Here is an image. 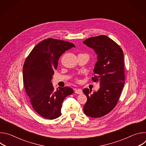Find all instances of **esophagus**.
<instances>
[{"mask_svg": "<svg viewBox=\"0 0 146 146\" xmlns=\"http://www.w3.org/2000/svg\"><path fill=\"white\" fill-rule=\"evenodd\" d=\"M75 91V93L76 94H81L82 93V91L81 90V89H80V88H78V89H75V90H74Z\"/></svg>", "mask_w": 146, "mask_h": 146, "instance_id": "esophagus-1", "label": "esophagus"}]
</instances>
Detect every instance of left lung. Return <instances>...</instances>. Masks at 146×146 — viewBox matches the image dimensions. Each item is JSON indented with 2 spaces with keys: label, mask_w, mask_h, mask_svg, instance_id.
Masks as SVG:
<instances>
[{
  "label": "left lung",
  "mask_w": 146,
  "mask_h": 146,
  "mask_svg": "<svg viewBox=\"0 0 146 146\" xmlns=\"http://www.w3.org/2000/svg\"><path fill=\"white\" fill-rule=\"evenodd\" d=\"M83 43L97 55L92 80L100 82V88L92 94L88 88L83 90L87 97L83 109L87 116L99 118L115 107L121 96L125 84L123 53L118 44L105 35L90 37Z\"/></svg>",
  "instance_id": "left-lung-1"
}]
</instances>
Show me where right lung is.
<instances>
[{
  "label": "right lung",
  "instance_id": "right-lung-1",
  "mask_svg": "<svg viewBox=\"0 0 146 146\" xmlns=\"http://www.w3.org/2000/svg\"><path fill=\"white\" fill-rule=\"evenodd\" d=\"M74 47L68 41L48 38L41 41L31 51L23 66V81L26 93L34 110L46 119L61 115L65 98L73 94L69 87L54 90L51 82L59 57Z\"/></svg>",
  "mask_w": 146,
  "mask_h": 146
}]
</instances>
